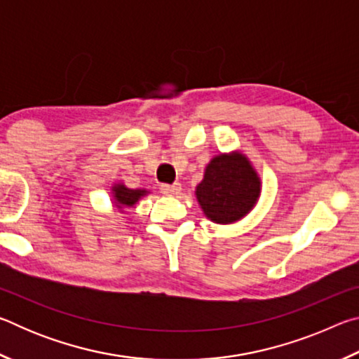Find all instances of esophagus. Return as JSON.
Wrapping results in <instances>:
<instances>
[{"mask_svg":"<svg viewBox=\"0 0 359 359\" xmlns=\"http://www.w3.org/2000/svg\"><path fill=\"white\" fill-rule=\"evenodd\" d=\"M160 190L163 194H166V196H177L182 190V185L180 184H174V185H168V184H163L160 187Z\"/></svg>","mask_w":359,"mask_h":359,"instance_id":"esophagus-1","label":"esophagus"}]
</instances>
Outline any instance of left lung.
I'll return each instance as SVG.
<instances>
[{"instance_id":"obj_1","label":"left lung","mask_w":359,"mask_h":359,"mask_svg":"<svg viewBox=\"0 0 359 359\" xmlns=\"http://www.w3.org/2000/svg\"><path fill=\"white\" fill-rule=\"evenodd\" d=\"M194 194L210 222L231 224L242 220L257 205L261 179L242 151L218 154L205 166Z\"/></svg>"}]
</instances>
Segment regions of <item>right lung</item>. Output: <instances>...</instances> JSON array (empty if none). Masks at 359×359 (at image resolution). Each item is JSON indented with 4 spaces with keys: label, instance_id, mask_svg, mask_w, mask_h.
<instances>
[{
    "label": "right lung",
    "instance_id": "obj_1",
    "mask_svg": "<svg viewBox=\"0 0 359 359\" xmlns=\"http://www.w3.org/2000/svg\"><path fill=\"white\" fill-rule=\"evenodd\" d=\"M150 191L147 190H141V188H128L125 184H114L112 187V203L115 205V209L123 212L126 208H133L139 199L147 196Z\"/></svg>",
    "mask_w": 359,
    "mask_h": 359
}]
</instances>
